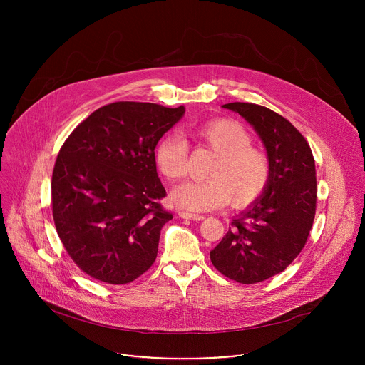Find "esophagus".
<instances>
[{"label":"esophagus","mask_w":365,"mask_h":365,"mask_svg":"<svg viewBox=\"0 0 365 365\" xmlns=\"http://www.w3.org/2000/svg\"><path fill=\"white\" fill-rule=\"evenodd\" d=\"M179 217L183 218V220H190V221H202L205 217L203 215H196V214H189V212H185V211H180L179 212Z\"/></svg>","instance_id":"esophagus-1"}]
</instances>
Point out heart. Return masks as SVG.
Here are the masks:
<instances>
[{
    "label": "heart",
    "mask_w": 365,
    "mask_h": 365,
    "mask_svg": "<svg viewBox=\"0 0 365 365\" xmlns=\"http://www.w3.org/2000/svg\"><path fill=\"white\" fill-rule=\"evenodd\" d=\"M195 135L217 154V159L207 169L206 180L185 182L173 189L170 200L175 206L206 212L227 202L235 207L247 206L264 193L272 179V163L263 150L251 145V135L241 123L214 120L199 125ZM187 151L186 141L176 134L159 140L154 159L166 179L185 176Z\"/></svg>",
    "instance_id": "obj_1"
}]
</instances>
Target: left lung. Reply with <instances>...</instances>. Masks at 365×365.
Instances as JSON below:
<instances>
[{"label":"left lung","mask_w":365,"mask_h":365,"mask_svg":"<svg viewBox=\"0 0 365 365\" xmlns=\"http://www.w3.org/2000/svg\"><path fill=\"white\" fill-rule=\"evenodd\" d=\"M238 113L264 143L272 179L211 251L214 267L242 284L264 282L283 270L306 244L317 212L315 159L306 138L277 113L248 102L222 106Z\"/></svg>","instance_id":"8db88e82"}]
</instances>
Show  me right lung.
I'll list each match as a JSON object with an SVG mask.
<instances>
[{
    "instance_id": "right-lung-1",
    "label": "right lung",
    "mask_w": 365,
    "mask_h": 365,
    "mask_svg": "<svg viewBox=\"0 0 365 365\" xmlns=\"http://www.w3.org/2000/svg\"><path fill=\"white\" fill-rule=\"evenodd\" d=\"M185 114L150 102H113L93 111L63 143L51 176V212L75 264L92 279L127 284L158 257L173 218L154 148Z\"/></svg>"
}]
</instances>
